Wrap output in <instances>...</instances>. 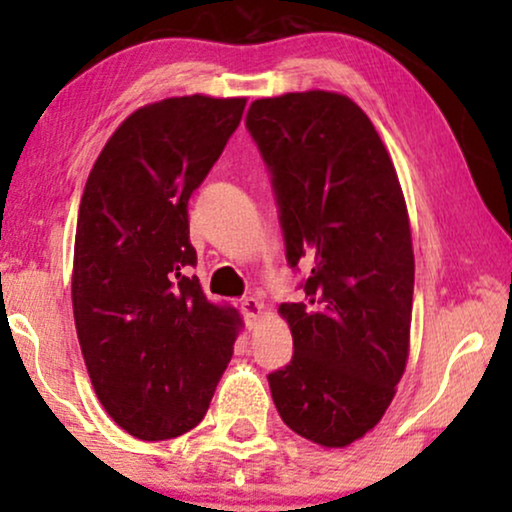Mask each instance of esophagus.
Returning a JSON list of instances; mask_svg holds the SVG:
<instances>
[{"label": "esophagus", "mask_w": 512, "mask_h": 512, "mask_svg": "<svg viewBox=\"0 0 512 512\" xmlns=\"http://www.w3.org/2000/svg\"><path fill=\"white\" fill-rule=\"evenodd\" d=\"M240 310H242V314H244V321H247V326H254V321L258 319V314H261L263 305L258 303L256 298L247 296V298L240 300Z\"/></svg>", "instance_id": "1"}]
</instances>
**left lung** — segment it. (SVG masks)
I'll use <instances>...</instances> for the list:
<instances>
[{"instance_id":"left-lung-1","label":"left lung","mask_w":512,"mask_h":512,"mask_svg":"<svg viewBox=\"0 0 512 512\" xmlns=\"http://www.w3.org/2000/svg\"><path fill=\"white\" fill-rule=\"evenodd\" d=\"M247 130L275 193L286 263L310 265L282 303L293 356L268 375L291 431L345 447L380 422L410 345L415 256L394 163L370 118L326 90L251 102Z\"/></svg>"}]
</instances>
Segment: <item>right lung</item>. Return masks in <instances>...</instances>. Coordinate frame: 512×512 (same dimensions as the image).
I'll return each mask as SVG.
<instances>
[{
  "mask_svg": "<svg viewBox=\"0 0 512 512\" xmlns=\"http://www.w3.org/2000/svg\"><path fill=\"white\" fill-rule=\"evenodd\" d=\"M247 100L191 95L137 109L88 174L74 242L76 333L95 394L139 440L205 417L240 328L209 303L188 237V200L219 160Z\"/></svg>",
  "mask_w": 512,
  "mask_h": 512,
  "instance_id": "1",
  "label": "right lung"
}]
</instances>
